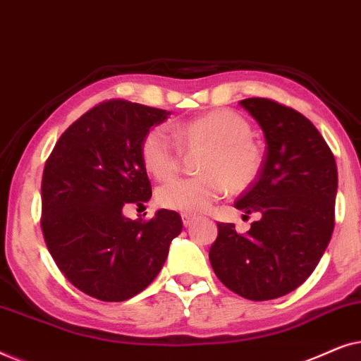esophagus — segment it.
I'll return each mask as SVG.
<instances>
[{"mask_svg":"<svg viewBox=\"0 0 361 361\" xmlns=\"http://www.w3.org/2000/svg\"><path fill=\"white\" fill-rule=\"evenodd\" d=\"M195 220H197L195 216H192V215H189V214H182V224H184V226L194 225Z\"/></svg>","mask_w":361,"mask_h":361,"instance_id":"esophagus-1","label":"esophagus"}]
</instances>
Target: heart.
Wrapping results in <instances>:
<instances>
[{"label":"heart","mask_w":361,"mask_h":361,"mask_svg":"<svg viewBox=\"0 0 361 361\" xmlns=\"http://www.w3.org/2000/svg\"><path fill=\"white\" fill-rule=\"evenodd\" d=\"M172 137L154 128L142 137L141 159L149 174L167 180L179 171L180 150L207 149L200 177L176 179L157 190V204L182 214H204L226 192H243L253 184L263 166V152L251 141L253 130L238 113L214 110L171 128Z\"/></svg>","instance_id":"b5f03b06"}]
</instances>
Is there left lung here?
I'll return each instance as SVG.
<instances>
[{"instance_id": "obj_1", "label": "left lung", "mask_w": 361, "mask_h": 361, "mask_svg": "<svg viewBox=\"0 0 361 361\" xmlns=\"http://www.w3.org/2000/svg\"><path fill=\"white\" fill-rule=\"evenodd\" d=\"M240 105L263 130L266 154L235 207L259 212L261 219L246 233L219 224L209 258L230 290L269 300L298 289L332 238L337 164L317 128L299 111L268 98H246Z\"/></svg>"}]
</instances>
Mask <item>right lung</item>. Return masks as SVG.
Segmentation results:
<instances>
[{
	"label": "right lung",
	"instance_id": "obj_1",
	"mask_svg": "<svg viewBox=\"0 0 361 361\" xmlns=\"http://www.w3.org/2000/svg\"><path fill=\"white\" fill-rule=\"evenodd\" d=\"M171 113L126 100L93 106L63 131L42 176V233L63 276L92 298L121 302L149 286L182 231L174 210L123 215L151 199L141 142Z\"/></svg>",
	"mask_w": 361,
	"mask_h": 361
}]
</instances>
